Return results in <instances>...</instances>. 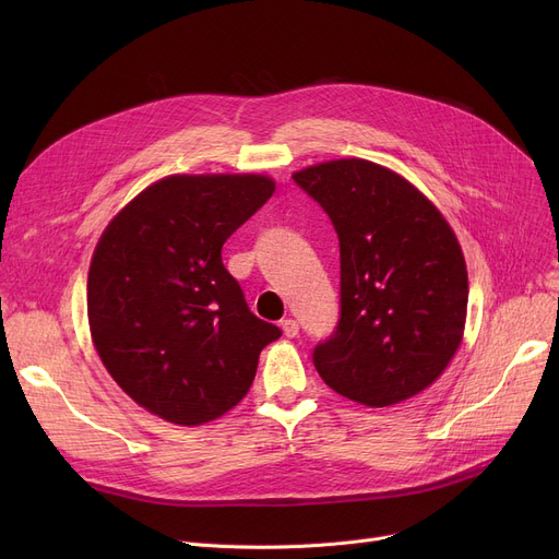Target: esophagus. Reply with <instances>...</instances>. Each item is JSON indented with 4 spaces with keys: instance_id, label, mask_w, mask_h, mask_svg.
I'll return each mask as SVG.
<instances>
[{
    "instance_id": "1",
    "label": "esophagus",
    "mask_w": 559,
    "mask_h": 559,
    "mask_svg": "<svg viewBox=\"0 0 559 559\" xmlns=\"http://www.w3.org/2000/svg\"><path fill=\"white\" fill-rule=\"evenodd\" d=\"M281 329H283L285 337H297V335H299V321L287 317V319L281 321Z\"/></svg>"
}]
</instances>
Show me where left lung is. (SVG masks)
Here are the masks:
<instances>
[{
  "label": "left lung",
  "mask_w": 559,
  "mask_h": 559,
  "mask_svg": "<svg viewBox=\"0 0 559 559\" xmlns=\"http://www.w3.org/2000/svg\"><path fill=\"white\" fill-rule=\"evenodd\" d=\"M340 238V321L312 362L337 394L385 407L419 394L462 342L468 278L453 228L413 183L362 158L292 174Z\"/></svg>",
  "instance_id": "8db88e82"
}]
</instances>
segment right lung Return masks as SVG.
Masks as SVG:
<instances>
[{
  "label": "right lung",
  "mask_w": 559,
  "mask_h": 559,
  "mask_svg": "<svg viewBox=\"0 0 559 559\" xmlns=\"http://www.w3.org/2000/svg\"><path fill=\"white\" fill-rule=\"evenodd\" d=\"M276 190L260 174H174L102 233L87 272L97 354L138 405L201 426L249 392L281 329L258 319L222 247Z\"/></svg>",
  "instance_id": "1"
}]
</instances>
